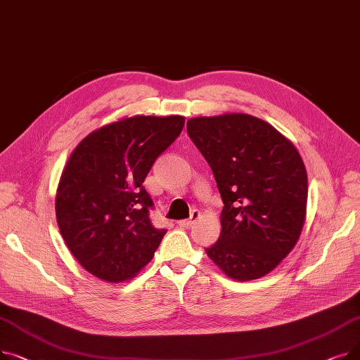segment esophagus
<instances>
[{"instance_id":"esophagus-1","label":"esophagus","mask_w":360,"mask_h":360,"mask_svg":"<svg viewBox=\"0 0 360 360\" xmlns=\"http://www.w3.org/2000/svg\"><path fill=\"white\" fill-rule=\"evenodd\" d=\"M200 212L198 210H193L191 213V217L190 219H185V220H179L178 224L181 226V228H191V226L195 223V220L200 219Z\"/></svg>"}]
</instances>
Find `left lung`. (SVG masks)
I'll return each instance as SVG.
<instances>
[{
    "label": "left lung",
    "instance_id": "1",
    "mask_svg": "<svg viewBox=\"0 0 360 360\" xmlns=\"http://www.w3.org/2000/svg\"><path fill=\"white\" fill-rule=\"evenodd\" d=\"M186 131L223 201L221 232L207 255L239 281L269 274L293 250L305 223L308 176L299 151L247 113L191 118Z\"/></svg>",
    "mask_w": 360,
    "mask_h": 360
}]
</instances>
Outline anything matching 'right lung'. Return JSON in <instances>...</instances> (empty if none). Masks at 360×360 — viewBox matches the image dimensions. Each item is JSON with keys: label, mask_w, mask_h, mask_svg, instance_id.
<instances>
[{"label": "right lung", "mask_w": 360, "mask_h": 360, "mask_svg": "<svg viewBox=\"0 0 360 360\" xmlns=\"http://www.w3.org/2000/svg\"><path fill=\"white\" fill-rule=\"evenodd\" d=\"M184 124L179 115L125 118L90 132L71 153L56 190V221L94 277L120 283L153 258L166 229L150 220L155 205L143 182Z\"/></svg>", "instance_id": "1"}]
</instances>
